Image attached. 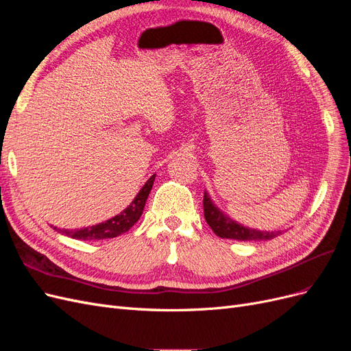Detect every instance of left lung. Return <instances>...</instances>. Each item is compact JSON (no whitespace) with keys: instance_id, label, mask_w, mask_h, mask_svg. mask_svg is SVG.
Returning a JSON list of instances; mask_svg holds the SVG:
<instances>
[{"instance_id":"obj_1","label":"left lung","mask_w":351,"mask_h":351,"mask_svg":"<svg viewBox=\"0 0 351 351\" xmlns=\"http://www.w3.org/2000/svg\"><path fill=\"white\" fill-rule=\"evenodd\" d=\"M204 212H205V219L212 228V231L221 239H234L240 241H258V240H272L277 236H280V231H261V230H253L240 226L239 222L232 221L227 215L222 214V212L212 204L209 196L204 195Z\"/></svg>"}]
</instances>
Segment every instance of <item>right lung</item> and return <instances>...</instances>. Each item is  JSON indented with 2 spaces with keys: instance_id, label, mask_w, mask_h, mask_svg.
Returning a JSON list of instances; mask_svg holds the SVG:
<instances>
[{
  "instance_id": "obj_1",
  "label": "right lung",
  "mask_w": 351,
  "mask_h": 351,
  "mask_svg": "<svg viewBox=\"0 0 351 351\" xmlns=\"http://www.w3.org/2000/svg\"><path fill=\"white\" fill-rule=\"evenodd\" d=\"M154 180H155V176H152L149 180H147L146 184L141 189V192L134 197V200L121 212V214L115 215L108 221L101 222V224L92 226L89 228H82L76 231L62 230V234L77 239V240H104V239L117 237L123 234V232L129 231L142 215L146 199L149 196L151 189L154 186Z\"/></svg>"
}]
</instances>
